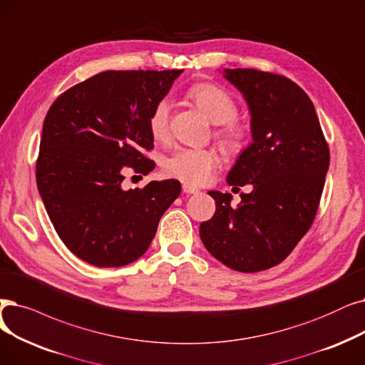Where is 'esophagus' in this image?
I'll use <instances>...</instances> for the list:
<instances>
[{"label":"esophagus","mask_w":365,"mask_h":365,"mask_svg":"<svg viewBox=\"0 0 365 365\" xmlns=\"http://www.w3.org/2000/svg\"><path fill=\"white\" fill-rule=\"evenodd\" d=\"M182 189H183V192H185V194H189V195L198 194V192H200V189H198V187H195V186H192V185H187V183H183Z\"/></svg>","instance_id":"esophagus-1"}]
</instances>
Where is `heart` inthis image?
<instances>
[{
    "mask_svg": "<svg viewBox=\"0 0 365 365\" xmlns=\"http://www.w3.org/2000/svg\"><path fill=\"white\" fill-rule=\"evenodd\" d=\"M201 112L215 125H220L216 137L220 143L231 150H239L245 141V128L234 119L237 104L231 95L212 83H197L186 92ZM171 103L167 98L158 101L149 116V130L156 140H165L168 135ZM219 164V156L213 149L178 148L164 163L168 176L179 179L187 185H202L212 176Z\"/></svg>",
    "mask_w": 365,
    "mask_h": 365,
    "instance_id": "obj_1",
    "label": "heart"
}]
</instances>
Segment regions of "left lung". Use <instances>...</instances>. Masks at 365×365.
I'll return each mask as SVG.
<instances>
[{
  "mask_svg": "<svg viewBox=\"0 0 365 365\" xmlns=\"http://www.w3.org/2000/svg\"><path fill=\"white\" fill-rule=\"evenodd\" d=\"M222 73L243 95L252 134L227 182L252 185V192L231 207V194L210 191L216 212L200 237L222 264L255 273L282 262L310 228L329 150L312 100L289 78L249 68Z\"/></svg>",
  "mask_w": 365,
  "mask_h": 365,
  "instance_id": "1",
  "label": "left lung"
}]
</instances>
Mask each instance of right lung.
<instances>
[{
    "instance_id": "add662e5",
    "label": "right lung",
    "mask_w": 365,
    "mask_h": 365,
    "mask_svg": "<svg viewBox=\"0 0 365 365\" xmlns=\"http://www.w3.org/2000/svg\"><path fill=\"white\" fill-rule=\"evenodd\" d=\"M183 70L103 71L55 100L43 123L37 187L59 239L95 267H122L150 246L180 195L179 180L125 191L123 170L148 174L149 116Z\"/></svg>"
}]
</instances>
